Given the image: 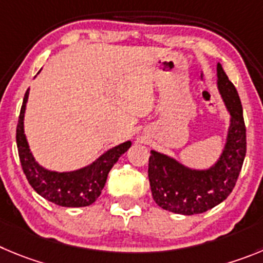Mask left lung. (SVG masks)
<instances>
[{"label":"left lung","instance_id":"obj_1","mask_svg":"<svg viewBox=\"0 0 263 263\" xmlns=\"http://www.w3.org/2000/svg\"><path fill=\"white\" fill-rule=\"evenodd\" d=\"M217 87L230 114L226 143L219 158L208 168H193L178 159L151 151L148 176L153 200L176 214L205 213L232 192L247 153V129L242 106L235 85L222 65H217Z\"/></svg>","mask_w":263,"mask_h":263}]
</instances>
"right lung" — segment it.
Here are the masks:
<instances>
[{
  "label": "right lung",
  "mask_w": 263,
  "mask_h": 263,
  "mask_svg": "<svg viewBox=\"0 0 263 263\" xmlns=\"http://www.w3.org/2000/svg\"><path fill=\"white\" fill-rule=\"evenodd\" d=\"M28 95L29 88L24 95L16 127V146L27 180L41 197L55 205L65 208L92 205L101 195L109 171L117 163L119 157L128 151L132 143L128 140L126 143L119 144L101 154L92 163L78 170L60 173L45 168L35 159L24 134V112Z\"/></svg>",
  "instance_id": "add662e5"
}]
</instances>
